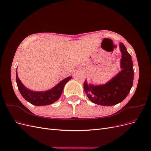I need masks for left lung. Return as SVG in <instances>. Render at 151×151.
<instances>
[{
	"mask_svg": "<svg viewBox=\"0 0 151 151\" xmlns=\"http://www.w3.org/2000/svg\"><path fill=\"white\" fill-rule=\"evenodd\" d=\"M122 53L121 71L108 83L101 85L88 84L86 80L84 89L93 103L101 106H113L121 103L129 94L133 85L134 67L132 57L125 45L119 44Z\"/></svg>",
	"mask_w": 151,
	"mask_h": 151,
	"instance_id": "left-lung-1",
	"label": "left lung"
}]
</instances>
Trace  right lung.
Wrapping results in <instances>:
<instances>
[{"label": "right lung", "instance_id": "1", "mask_svg": "<svg viewBox=\"0 0 151 151\" xmlns=\"http://www.w3.org/2000/svg\"><path fill=\"white\" fill-rule=\"evenodd\" d=\"M72 77H68L60 81L53 88L45 91H33L23 85L19 79L16 69V83L21 94L27 101L35 106H45L51 104L60 98L65 85Z\"/></svg>", "mask_w": 151, "mask_h": 151}]
</instances>
